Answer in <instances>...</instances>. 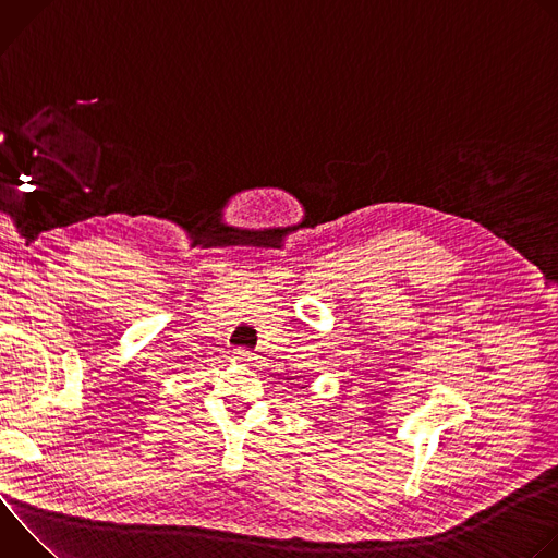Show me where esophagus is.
Segmentation results:
<instances>
[{"mask_svg": "<svg viewBox=\"0 0 558 558\" xmlns=\"http://www.w3.org/2000/svg\"><path fill=\"white\" fill-rule=\"evenodd\" d=\"M233 357H235V360H241V362H254V360H256L254 351H250V349H245V347L235 349V351H233Z\"/></svg>", "mask_w": 558, "mask_h": 558, "instance_id": "1", "label": "esophagus"}]
</instances>
